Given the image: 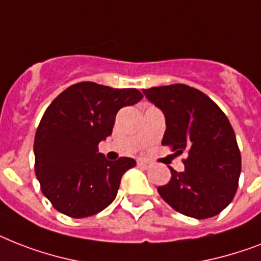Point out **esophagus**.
I'll list each match as a JSON object with an SVG mask.
<instances>
[{"instance_id": "obj_1", "label": "esophagus", "mask_w": 261, "mask_h": 261, "mask_svg": "<svg viewBox=\"0 0 261 261\" xmlns=\"http://www.w3.org/2000/svg\"><path fill=\"white\" fill-rule=\"evenodd\" d=\"M137 166H140L143 167V168H149V167L152 166L149 162H147V160H144V159H137Z\"/></svg>"}]
</instances>
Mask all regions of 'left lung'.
<instances>
[{"mask_svg":"<svg viewBox=\"0 0 261 261\" xmlns=\"http://www.w3.org/2000/svg\"><path fill=\"white\" fill-rule=\"evenodd\" d=\"M143 93L166 118L162 144L187 153L182 172L170 168L171 180L158 189L160 197L187 217L217 216L232 202L241 172V155L228 117L207 95L186 85Z\"/></svg>","mask_w":261,"mask_h":261,"instance_id":"8db88e82","label":"left lung"}]
</instances>
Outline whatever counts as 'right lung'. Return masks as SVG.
Listing matches in <instances>:
<instances>
[{"instance_id": "add662e5", "label": "right lung", "mask_w": 261, "mask_h": 261, "mask_svg": "<svg viewBox=\"0 0 261 261\" xmlns=\"http://www.w3.org/2000/svg\"><path fill=\"white\" fill-rule=\"evenodd\" d=\"M141 98L136 89L81 82L48 106L35 136V172L58 212L72 218L94 216L117 197L122 175L136 162H110L98 153V144L112 135L118 110Z\"/></svg>"}]
</instances>
